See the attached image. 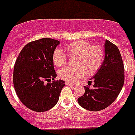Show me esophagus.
<instances>
[{
    "label": "esophagus",
    "mask_w": 135,
    "mask_h": 135,
    "mask_svg": "<svg viewBox=\"0 0 135 135\" xmlns=\"http://www.w3.org/2000/svg\"><path fill=\"white\" fill-rule=\"evenodd\" d=\"M66 84L68 86H75V84H71V83H70V82H66Z\"/></svg>",
    "instance_id": "34e87169"
}]
</instances>
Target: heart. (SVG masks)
<instances>
[{
	"label": "heart",
	"instance_id": "heart-1",
	"mask_svg": "<svg viewBox=\"0 0 135 135\" xmlns=\"http://www.w3.org/2000/svg\"><path fill=\"white\" fill-rule=\"evenodd\" d=\"M69 56H77L75 67H65L59 71V76L68 82H74L84 75H94L98 71L103 62L104 51L100 46H92L84 41H77L66 46ZM54 64L61 67L67 62V56L62 50L56 49L52 56Z\"/></svg>",
	"mask_w": 135,
	"mask_h": 135
}]
</instances>
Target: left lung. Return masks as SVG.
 <instances>
[{
    "label": "left lung",
    "mask_w": 135,
    "mask_h": 135,
    "mask_svg": "<svg viewBox=\"0 0 135 135\" xmlns=\"http://www.w3.org/2000/svg\"><path fill=\"white\" fill-rule=\"evenodd\" d=\"M104 49L103 64L92 78L94 87L85 86L84 95L78 98L79 105L87 110L97 112L109 107L118 97L124 82V68L119 49L107 40ZM91 82L89 81L88 84Z\"/></svg>",
    "instance_id": "8db88e82"
}]
</instances>
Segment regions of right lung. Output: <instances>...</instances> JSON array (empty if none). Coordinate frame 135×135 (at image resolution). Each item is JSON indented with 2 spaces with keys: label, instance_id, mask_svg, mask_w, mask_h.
<instances>
[{
  "label": "right lung",
  "instance_id": "1",
  "mask_svg": "<svg viewBox=\"0 0 135 135\" xmlns=\"http://www.w3.org/2000/svg\"><path fill=\"white\" fill-rule=\"evenodd\" d=\"M59 44L49 38L28 43L15 63L13 80L17 96L26 107L34 112H46L54 107L65 85L63 80H55L56 73L52 56Z\"/></svg>",
  "mask_w": 135,
  "mask_h": 135
}]
</instances>
